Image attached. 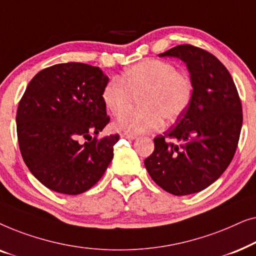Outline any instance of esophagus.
Returning a JSON list of instances; mask_svg holds the SVG:
<instances>
[{
	"mask_svg": "<svg viewBox=\"0 0 256 256\" xmlns=\"http://www.w3.org/2000/svg\"><path fill=\"white\" fill-rule=\"evenodd\" d=\"M120 136H121L122 138H127V140H134V138H136V135L128 134V132H121Z\"/></svg>",
	"mask_w": 256,
	"mask_h": 256,
	"instance_id": "34e87169",
	"label": "esophagus"
}]
</instances>
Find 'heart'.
Masks as SVG:
<instances>
[{"label":"heart","instance_id":"1","mask_svg":"<svg viewBox=\"0 0 256 256\" xmlns=\"http://www.w3.org/2000/svg\"><path fill=\"white\" fill-rule=\"evenodd\" d=\"M140 96V110L124 113ZM194 96L191 76L177 70L172 62L146 59L132 65L120 78H113L104 86L101 99L114 116V128L128 134L155 132L163 126V118L174 122L190 106Z\"/></svg>","mask_w":256,"mask_h":256}]
</instances>
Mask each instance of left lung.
Returning <instances> with one entry per match:
<instances>
[{
	"instance_id": "1",
	"label": "left lung",
	"mask_w": 256,
	"mask_h": 256,
	"mask_svg": "<svg viewBox=\"0 0 256 256\" xmlns=\"http://www.w3.org/2000/svg\"><path fill=\"white\" fill-rule=\"evenodd\" d=\"M158 56L177 57L186 64L194 96L176 127L154 138L155 149L144 166L163 190L192 194L218 180L233 160L242 106L230 72L212 54L183 44Z\"/></svg>"
}]
</instances>
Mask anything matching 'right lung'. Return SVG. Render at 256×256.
Wrapping results in <instances>:
<instances>
[{
  "mask_svg": "<svg viewBox=\"0 0 256 256\" xmlns=\"http://www.w3.org/2000/svg\"><path fill=\"white\" fill-rule=\"evenodd\" d=\"M107 82L96 66L64 62L38 72L20 100V154L31 174L50 190L86 192L113 160L120 135L98 138L110 120L101 99Z\"/></svg>",
  "mask_w": 256,
  "mask_h": 256,
  "instance_id": "right-lung-1",
  "label": "right lung"
}]
</instances>
